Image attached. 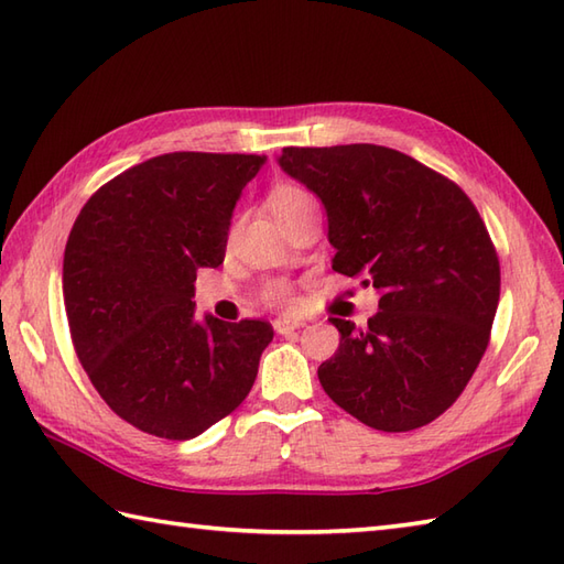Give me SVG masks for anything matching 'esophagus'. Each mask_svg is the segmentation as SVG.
Listing matches in <instances>:
<instances>
[{
    "instance_id": "obj_1",
    "label": "esophagus",
    "mask_w": 564,
    "mask_h": 564,
    "mask_svg": "<svg viewBox=\"0 0 564 564\" xmlns=\"http://www.w3.org/2000/svg\"><path fill=\"white\" fill-rule=\"evenodd\" d=\"M303 325L301 322H293V319H285V317H279L273 322V329L281 334V337H289V334H293L295 329H301Z\"/></svg>"
}]
</instances>
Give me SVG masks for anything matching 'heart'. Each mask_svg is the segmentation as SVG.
Here are the masks:
<instances>
[{"instance_id":"1","label":"heart","mask_w":564,"mask_h":564,"mask_svg":"<svg viewBox=\"0 0 564 564\" xmlns=\"http://www.w3.org/2000/svg\"><path fill=\"white\" fill-rule=\"evenodd\" d=\"M269 203H271L273 215H283L297 206H305V203H313V196L297 186H279L271 194ZM267 297L275 305H285V307L293 305V295L285 285H273V289L267 293Z\"/></svg>"}]
</instances>
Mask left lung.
I'll return each mask as SVG.
<instances>
[{"label": "left lung", "mask_w": 564, "mask_h": 564, "mask_svg": "<svg viewBox=\"0 0 564 564\" xmlns=\"http://www.w3.org/2000/svg\"><path fill=\"white\" fill-rule=\"evenodd\" d=\"M279 164L325 206L332 269L380 293L364 329L329 317L341 339L317 368L322 388L378 431L434 422L473 378L499 305L480 213L451 178L390 148H283Z\"/></svg>", "instance_id": "left-lung-1"}]
</instances>
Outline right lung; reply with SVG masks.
I'll return each instance as SVG.
<instances>
[{
    "instance_id": "right-lung-1",
    "label": "right lung",
    "mask_w": 564,
    "mask_h": 564,
    "mask_svg": "<svg viewBox=\"0 0 564 564\" xmlns=\"http://www.w3.org/2000/svg\"><path fill=\"white\" fill-rule=\"evenodd\" d=\"M259 154L170 152L84 203L65 247L72 344L91 386L145 434L188 441L245 402L269 322L196 319L198 269L225 259L232 210Z\"/></svg>"
}]
</instances>
